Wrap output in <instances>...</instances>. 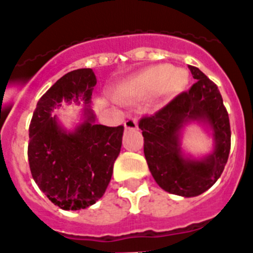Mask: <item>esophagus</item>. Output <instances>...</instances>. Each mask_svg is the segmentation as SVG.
Here are the masks:
<instances>
[{"label":"esophagus","instance_id":"34e87169","mask_svg":"<svg viewBox=\"0 0 253 253\" xmlns=\"http://www.w3.org/2000/svg\"><path fill=\"white\" fill-rule=\"evenodd\" d=\"M124 127H126V130H136L137 129V121L136 119H132V118L126 119V123H124Z\"/></svg>","mask_w":253,"mask_h":253}]
</instances>
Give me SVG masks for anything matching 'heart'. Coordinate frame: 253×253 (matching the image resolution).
Here are the masks:
<instances>
[{"instance_id":"obj_1","label":"heart","mask_w":253,"mask_h":253,"mask_svg":"<svg viewBox=\"0 0 253 253\" xmlns=\"http://www.w3.org/2000/svg\"><path fill=\"white\" fill-rule=\"evenodd\" d=\"M188 80L186 70L173 69L167 64L155 65L124 82L119 94L122 98H145L157 93L164 98H172L186 88Z\"/></svg>"}]
</instances>
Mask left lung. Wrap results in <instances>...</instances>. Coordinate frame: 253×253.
<instances>
[{"label": "left lung", "mask_w": 253, "mask_h": 253, "mask_svg": "<svg viewBox=\"0 0 253 253\" xmlns=\"http://www.w3.org/2000/svg\"><path fill=\"white\" fill-rule=\"evenodd\" d=\"M188 67L198 80L191 89L139 123L154 179L164 191L184 198L204 193L219 179L231 145L229 114L217 86L198 67ZM192 123L203 126L212 136L213 150L206 157L196 158L181 147L184 129Z\"/></svg>", "instance_id": "left-lung-1"}]
</instances>
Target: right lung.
<instances>
[{"label": "right lung", "instance_id": "obj_1", "mask_svg": "<svg viewBox=\"0 0 253 253\" xmlns=\"http://www.w3.org/2000/svg\"><path fill=\"white\" fill-rule=\"evenodd\" d=\"M96 84L92 69L64 75L39 99L29 126L32 176L49 201L64 211L86 209L103 197L121 152L124 126L96 123L91 108ZM62 103L85 107L74 129H66L53 116Z\"/></svg>", "mask_w": 253, "mask_h": 253}]
</instances>
